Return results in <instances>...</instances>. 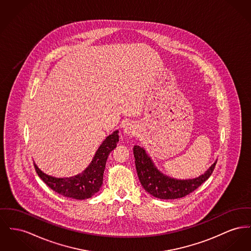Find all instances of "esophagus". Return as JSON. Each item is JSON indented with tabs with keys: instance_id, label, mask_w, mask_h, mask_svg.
Returning a JSON list of instances; mask_svg holds the SVG:
<instances>
[{
	"instance_id": "obj_1",
	"label": "esophagus",
	"mask_w": 251,
	"mask_h": 251,
	"mask_svg": "<svg viewBox=\"0 0 251 251\" xmlns=\"http://www.w3.org/2000/svg\"><path fill=\"white\" fill-rule=\"evenodd\" d=\"M124 133L128 135H133L134 133H137L136 127L133 123H126V125L124 126Z\"/></svg>"
}]
</instances>
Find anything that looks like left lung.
<instances>
[{"label": "left lung", "mask_w": 251, "mask_h": 251, "mask_svg": "<svg viewBox=\"0 0 251 251\" xmlns=\"http://www.w3.org/2000/svg\"><path fill=\"white\" fill-rule=\"evenodd\" d=\"M133 156L142 187L148 193L159 199H177L190 194L211 176L217 162L213 163L200 176L192 179H177L160 172L144 148L134 146Z\"/></svg>", "instance_id": "obj_1"}]
</instances>
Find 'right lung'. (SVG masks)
<instances>
[{
	"label": "right lung",
	"instance_id": "obj_1",
	"mask_svg": "<svg viewBox=\"0 0 251 251\" xmlns=\"http://www.w3.org/2000/svg\"><path fill=\"white\" fill-rule=\"evenodd\" d=\"M119 141L118 130L108 135L97 150L88 167L80 174L70 177L48 176L34 163L38 176L54 192L68 198L83 200L92 197L102 186L105 165L110 152Z\"/></svg>",
	"mask_w": 251,
	"mask_h": 251
}]
</instances>
